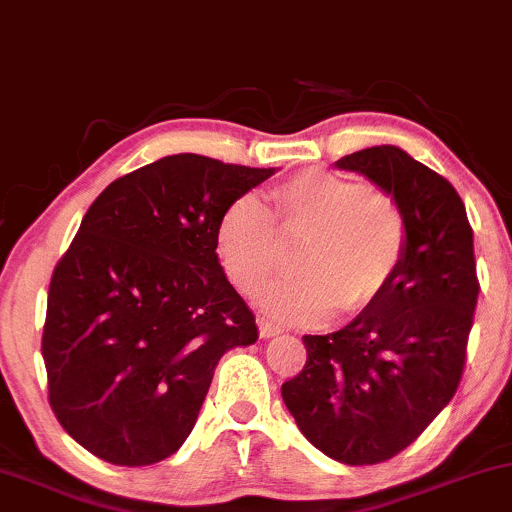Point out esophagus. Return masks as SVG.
<instances>
[{
	"instance_id": "esophagus-1",
	"label": "esophagus",
	"mask_w": 512,
	"mask_h": 512,
	"mask_svg": "<svg viewBox=\"0 0 512 512\" xmlns=\"http://www.w3.org/2000/svg\"><path fill=\"white\" fill-rule=\"evenodd\" d=\"M281 334V326H276L274 322H269V319H260V336L262 338H274Z\"/></svg>"
}]
</instances>
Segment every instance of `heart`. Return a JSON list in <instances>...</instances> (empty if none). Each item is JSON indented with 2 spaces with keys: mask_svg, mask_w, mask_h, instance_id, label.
<instances>
[{
  "mask_svg": "<svg viewBox=\"0 0 512 512\" xmlns=\"http://www.w3.org/2000/svg\"><path fill=\"white\" fill-rule=\"evenodd\" d=\"M272 209L240 195L221 212L217 255L243 293H255L281 262V238H305L298 276L262 293L269 315L295 324L326 322L336 310L360 315L384 298L408 255L410 224L391 193L357 178L310 169L269 193Z\"/></svg>",
  "mask_w": 512,
  "mask_h": 512,
  "instance_id": "heart-1",
  "label": "heart"
}]
</instances>
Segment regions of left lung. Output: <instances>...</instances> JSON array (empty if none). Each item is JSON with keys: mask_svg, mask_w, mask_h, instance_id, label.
Listing matches in <instances>:
<instances>
[{"mask_svg": "<svg viewBox=\"0 0 512 512\" xmlns=\"http://www.w3.org/2000/svg\"><path fill=\"white\" fill-rule=\"evenodd\" d=\"M405 209L408 255L384 298L326 336L281 386L312 446L343 465L384 463L451 403L463 377L479 283L465 205L446 178L396 145L336 162Z\"/></svg>", "mask_w": 512, "mask_h": 512, "instance_id": "8db88e82", "label": "left lung"}]
</instances>
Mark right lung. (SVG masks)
Listing matches in <instances>:
<instances>
[{
	"instance_id": "obj_1",
	"label": "right lung",
	"mask_w": 512,
	"mask_h": 512,
	"mask_svg": "<svg viewBox=\"0 0 512 512\" xmlns=\"http://www.w3.org/2000/svg\"><path fill=\"white\" fill-rule=\"evenodd\" d=\"M274 174L183 152L116 178L85 212L42 334L49 405L85 451L126 467L174 455L221 355L257 341L214 236L221 212Z\"/></svg>"
}]
</instances>
